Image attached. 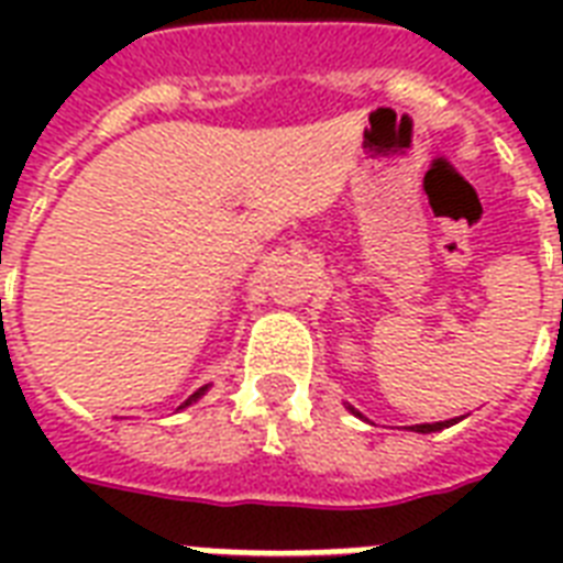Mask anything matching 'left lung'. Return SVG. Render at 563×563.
<instances>
[{"instance_id":"left-lung-1","label":"left lung","mask_w":563,"mask_h":563,"mask_svg":"<svg viewBox=\"0 0 563 563\" xmlns=\"http://www.w3.org/2000/svg\"><path fill=\"white\" fill-rule=\"evenodd\" d=\"M446 427V420L444 423H420V427H411L415 432H435V429H444Z\"/></svg>"}]
</instances>
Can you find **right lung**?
<instances>
[{"label":"right lung","instance_id":"1","mask_svg":"<svg viewBox=\"0 0 563 563\" xmlns=\"http://www.w3.org/2000/svg\"><path fill=\"white\" fill-rule=\"evenodd\" d=\"M201 394H203V388H201V391H195V394H192V397H189V400H187V402H184V406H189V402H192V400H198V397H201Z\"/></svg>","mask_w":563,"mask_h":563}]
</instances>
